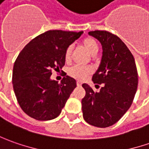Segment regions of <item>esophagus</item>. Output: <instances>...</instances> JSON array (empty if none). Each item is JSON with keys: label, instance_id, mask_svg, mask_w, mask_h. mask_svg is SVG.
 <instances>
[{"label": "esophagus", "instance_id": "34e87169", "mask_svg": "<svg viewBox=\"0 0 149 149\" xmlns=\"http://www.w3.org/2000/svg\"><path fill=\"white\" fill-rule=\"evenodd\" d=\"M77 86H81V82L79 81H77Z\"/></svg>", "mask_w": 149, "mask_h": 149}]
</instances>
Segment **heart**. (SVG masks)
Returning a JSON list of instances; mask_svg holds the SVG:
<instances>
[{"label": "heart", "instance_id": "obj_1", "mask_svg": "<svg viewBox=\"0 0 149 149\" xmlns=\"http://www.w3.org/2000/svg\"><path fill=\"white\" fill-rule=\"evenodd\" d=\"M81 47L86 49L91 55L95 56L99 51V45L96 40L92 37H87L81 41ZM72 52V47L69 45L67 47L64 51V60L66 63L71 61ZM68 75L78 81H82L88 77L92 73V69L90 67H81V66H73L68 69Z\"/></svg>", "mask_w": 149, "mask_h": 149}]
</instances>
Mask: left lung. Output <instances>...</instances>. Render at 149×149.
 Listing matches in <instances>:
<instances>
[{
    "instance_id": "1",
    "label": "left lung",
    "mask_w": 149,
    "mask_h": 149,
    "mask_svg": "<svg viewBox=\"0 0 149 149\" xmlns=\"http://www.w3.org/2000/svg\"><path fill=\"white\" fill-rule=\"evenodd\" d=\"M88 33L102 45L101 63L92 77L94 84L102 87L96 92L87 84L82 85L86 95L81 109L89 125L106 128L120 120L132 105L139 82L138 71L133 54L117 35L105 30Z\"/></svg>"
}]
</instances>
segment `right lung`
Returning a JSON list of instances; mask_svg holds the SVG:
<instances>
[{
    "label": "right lung",
    "instance_id": "right-lung-1",
    "mask_svg": "<svg viewBox=\"0 0 149 149\" xmlns=\"http://www.w3.org/2000/svg\"><path fill=\"white\" fill-rule=\"evenodd\" d=\"M82 33L49 30L32 39L19 54L13 68V89L20 108L31 118L50 120L60 115L77 82L65 72L60 83L50 76L54 70L62 69L65 49Z\"/></svg>",
    "mask_w": 149,
    "mask_h": 149
}]
</instances>
